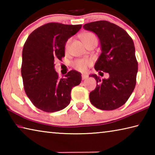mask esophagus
<instances>
[{"mask_svg":"<svg viewBox=\"0 0 155 155\" xmlns=\"http://www.w3.org/2000/svg\"><path fill=\"white\" fill-rule=\"evenodd\" d=\"M87 78V74H82V79H86Z\"/></svg>","mask_w":155,"mask_h":155,"instance_id":"esophagus-1","label":"esophagus"}]
</instances>
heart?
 Masks as SVG:
<instances>
[{"instance_id": "b5f03b06", "label": "heart", "mask_w": 155, "mask_h": 155, "mask_svg": "<svg viewBox=\"0 0 155 155\" xmlns=\"http://www.w3.org/2000/svg\"><path fill=\"white\" fill-rule=\"evenodd\" d=\"M83 42L85 44H87L89 42L93 41V40H97L96 35L92 33H84L81 36ZM70 41H71V39H69L67 41L66 44L65 46V51H68L69 49V46L70 44ZM92 64V61L90 59H78L73 63V67H74L76 70L80 72H85L87 70V68Z\"/></svg>"}]
</instances>
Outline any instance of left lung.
I'll return each instance as SVG.
<instances>
[{
	"instance_id": "8db88e82",
	"label": "left lung",
	"mask_w": 155,
	"mask_h": 155,
	"mask_svg": "<svg viewBox=\"0 0 155 155\" xmlns=\"http://www.w3.org/2000/svg\"><path fill=\"white\" fill-rule=\"evenodd\" d=\"M83 28L96 33L101 43V54L94 68L109 74L103 80L90 75L97 82L90 93L91 103L102 110L116 109L128 101L136 85L138 64L134 43L127 31L108 21L87 23Z\"/></svg>"
}]
</instances>
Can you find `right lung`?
<instances>
[{
    "label": "right lung",
    "mask_w": 155,
    "mask_h": 155,
    "mask_svg": "<svg viewBox=\"0 0 155 155\" xmlns=\"http://www.w3.org/2000/svg\"><path fill=\"white\" fill-rule=\"evenodd\" d=\"M82 27L51 22L31 33L22 51L21 68L25 92L34 105L46 112H55L70 103L72 87L81 82V74L72 70L59 78L54 60L65 57L68 39Z\"/></svg>",
    "instance_id": "1"
}]
</instances>
